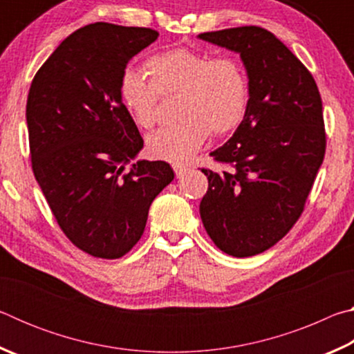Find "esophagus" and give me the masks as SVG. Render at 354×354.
Returning <instances> with one entry per match:
<instances>
[{
  "label": "esophagus",
  "instance_id": "obj_1",
  "mask_svg": "<svg viewBox=\"0 0 354 354\" xmlns=\"http://www.w3.org/2000/svg\"><path fill=\"white\" fill-rule=\"evenodd\" d=\"M173 167V170H175V175L179 178V176H183L185 171L189 170V167L187 165H184V164H173L171 165Z\"/></svg>",
  "mask_w": 354,
  "mask_h": 354
}]
</instances>
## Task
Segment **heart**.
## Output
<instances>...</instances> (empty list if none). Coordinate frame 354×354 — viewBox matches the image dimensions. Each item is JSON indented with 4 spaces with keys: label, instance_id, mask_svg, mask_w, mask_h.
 Returning <instances> with one entry per match:
<instances>
[{
    "label": "heart",
    "instance_id": "1",
    "mask_svg": "<svg viewBox=\"0 0 354 354\" xmlns=\"http://www.w3.org/2000/svg\"><path fill=\"white\" fill-rule=\"evenodd\" d=\"M145 73L148 80L139 71L124 70L118 97L137 127L147 131L159 122L160 98H176L178 122L148 137V149L156 158L185 162L209 134H230L247 117L250 80L234 56L211 57L179 48L148 59Z\"/></svg>",
    "mask_w": 354,
    "mask_h": 354
}]
</instances>
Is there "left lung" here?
<instances>
[{"mask_svg": "<svg viewBox=\"0 0 354 354\" xmlns=\"http://www.w3.org/2000/svg\"><path fill=\"white\" fill-rule=\"evenodd\" d=\"M198 37L241 53L250 80L247 117L211 153L223 170L201 169L209 183L201 220L223 253L254 256L279 242L304 211L326 151L322 97L310 71L267 29Z\"/></svg>", "mask_w": 354, "mask_h": 354, "instance_id": "8db88e82", "label": "left lung"}]
</instances>
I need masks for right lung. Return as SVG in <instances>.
I'll return each mask as SVG.
<instances>
[{"instance_id":"obj_1","label":"right lung","mask_w":354,"mask_h":354,"mask_svg":"<svg viewBox=\"0 0 354 354\" xmlns=\"http://www.w3.org/2000/svg\"><path fill=\"white\" fill-rule=\"evenodd\" d=\"M158 35L112 23L84 26L56 48L29 87L34 176L68 241L101 259H118L140 241L149 206L175 178L164 160H139L127 170L143 139L120 101L118 81Z\"/></svg>"}]
</instances>
